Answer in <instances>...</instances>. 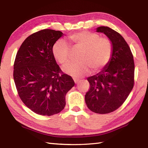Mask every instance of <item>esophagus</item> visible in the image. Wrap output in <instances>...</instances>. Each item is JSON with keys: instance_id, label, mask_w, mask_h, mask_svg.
<instances>
[{"instance_id": "34e87169", "label": "esophagus", "mask_w": 148, "mask_h": 148, "mask_svg": "<svg viewBox=\"0 0 148 148\" xmlns=\"http://www.w3.org/2000/svg\"><path fill=\"white\" fill-rule=\"evenodd\" d=\"M73 80H74V82H75V83H78L80 81L79 79H76V78H74Z\"/></svg>"}]
</instances>
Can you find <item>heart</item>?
<instances>
[{
  "mask_svg": "<svg viewBox=\"0 0 148 148\" xmlns=\"http://www.w3.org/2000/svg\"><path fill=\"white\" fill-rule=\"evenodd\" d=\"M70 47L63 40L57 41L52 47V53L56 60L62 65L70 60L71 49L73 51L81 49L79 62L64 66L62 70L65 73L75 78L82 77L91 72L97 73L109 62L112 53V44L107 38L88 31H83L68 37Z\"/></svg>",
  "mask_w": 148,
  "mask_h": 148,
  "instance_id": "obj_1",
  "label": "heart"
}]
</instances>
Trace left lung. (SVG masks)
<instances>
[{
  "label": "left lung",
  "instance_id": "8db88e82",
  "mask_svg": "<svg viewBox=\"0 0 148 148\" xmlns=\"http://www.w3.org/2000/svg\"><path fill=\"white\" fill-rule=\"evenodd\" d=\"M96 32L104 33L112 44L111 59L99 73L87 78L90 89L85 95L88 109L104 114L117 110L127 99L134 85L133 56L124 38L107 26Z\"/></svg>",
  "mask_w": 148,
  "mask_h": 148
}]
</instances>
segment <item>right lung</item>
Segmentation results:
<instances>
[{"mask_svg": "<svg viewBox=\"0 0 148 148\" xmlns=\"http://www.w3.org/2000/svg\"><path fill=\"white\" fill-rule=\"evenodd\" d=\"M64 35L45 29L30 35L17 52L13 78L24 104L36 114L51 116L65 106V95L75 82L64 74L52 53L54 43Z\"/></svg>", "mask_w": 148, "mask_h": 148, "instance_id": "add662e5", "label": "right lung"}]
</instances>
